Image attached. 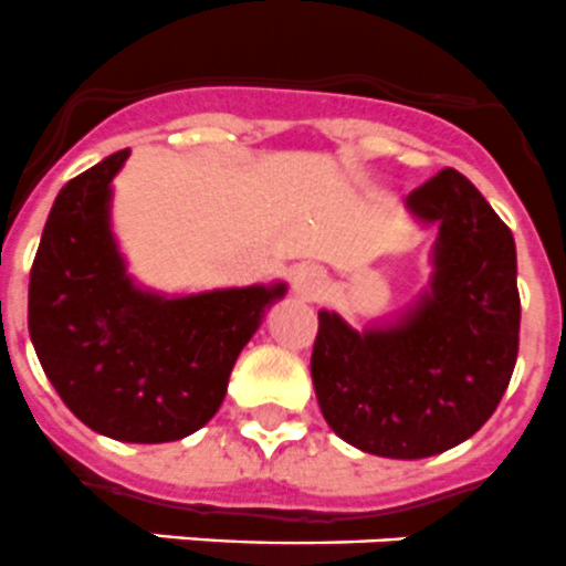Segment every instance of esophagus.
<instances>
[{
    "instance_id": "34e87169",
    "label": "esophagus",
    "mask_w": 566,
    "mask_h": 566,
    "mask_svg": "<svg viewBox=\"0 0 566 566\" xmlns=\"http://www.w3.org/2000/svg\"><path fill=\"white\" fill-rule=\"evenodd\" d=\"M292 289L303 301H317L326 289V274L317 265H303L292 277Z\"/></svg>"
}]
</instances>
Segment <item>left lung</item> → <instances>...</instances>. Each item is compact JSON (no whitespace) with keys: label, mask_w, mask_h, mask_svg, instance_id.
Returning <instances> with one entry per match:
<instances>
[{"label":"left lung","mask_w":566,"mask_h":566,"mask_svg":"<svg viewBox=\"0 0 566 566\" xmlns=\"http://www.w3.org/2000/svg\"><path fill=\"white\" fill-rule=\"evenodd\" d=\"M437 222L431 292L381 329L317 315L312 385L340 440L367 454L422 460L492 417L517 361L521 294L512 231L480 190L446 167L408 196Z\"/></svg>","instance_id":"obj_1"}]
</instances>
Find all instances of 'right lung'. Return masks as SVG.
I'll return each mask as SVG.
<instances>
[{
    "instance_id": "add662e5",
    "label": "right lung",
    "mask_w": 566,
    "mask_h": 566,
    "mask_svg": "<svg viewBox=\"0 0 566 566\" xmlns=\"http://www.w3.org/2000/svg\"><path fill=\"white\" fill-rule=\"evenodd\" d=\"M129 156L74 176L51 205L28 283V333L74 417L120 442H172L219 410L233 361L286 286L158 297L126 277L109 185Z\"/></svg>"
}]
</instances>
